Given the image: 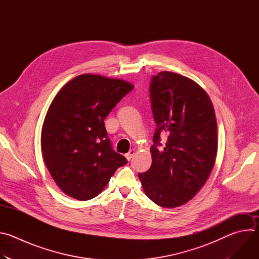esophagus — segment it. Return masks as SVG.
I'll use <instances>...</instances> for the list:
<instances>
[{
    "instance_id": "obj_1",
    "label": "esophagus",
    "mask_w": 259,
    "mask_h": 259,
    "mask_svg": "<svg viewBox=\"0 0 259 259\" xmlns=\"http://www.w3.org/2000/svg\"><path fill=\"white\" fill-rule=\"evenodd\" d=\"M134 155H135V150H130L129 153H127V154L125 155V157H126V159L129 161V160H131V159L133 158Z\"/></svg>"
}]
</instances>
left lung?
Masks as SVG:
<instances>
[{
  "mask_svg": "<svg viewBox=\"0 0 259 259\" xmlns=\"http://www.w3.org/2000/svg\"><path fill=\"white\" fill-rule=\"evenodd\" d=\"M151 101L158 125L151 147L152 166L139 173L144 194L164 208L191 201L204 187L217 155V123L207 92L172 71L153 77ZM168 136L158 149L160 135Z\"/></svg>",
  "mask_w": 259,
  "mask_h": 259,
  "instance_id": "obj_1",
  "label": "left lung"
}]
</instances>
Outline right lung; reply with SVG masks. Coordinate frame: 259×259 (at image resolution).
Here are the masks:
<instances>
[{
    "label": "right lung",
    "instance_id": "1",
    "mask_svg": "<svg viewBox=\"0 0 259 259\" xmlns=\"http://www.w3.org/2000/svg\"><path fill=\"white\" fill-rule=\"evenodd\" d=\"M133 88L122 79L83 73L55 95L43 123L41 147L48 171L66 196L95 198L127 163L112 150L104 119Z\"/></svg>",
    "mask_w": 259,
    "mask_h": 259
}]
</instances>
